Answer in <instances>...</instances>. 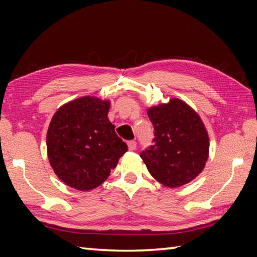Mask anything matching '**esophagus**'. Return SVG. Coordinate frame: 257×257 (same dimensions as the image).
Instances as JSON below:
<instances>
[{
	"mask_svg": "<svg viewBox=\"0 0 257 257\" xmlns=\"http://www.w3.org/2000/svg\"><path fill=\"white\" fill-rule=\"evenodd\" d=\"M128 147H129L130 151H135V150H136V147H137L136 141H129V142H128Z\"/></svg>",
	"mask_w": 257,
	"mask_h": 257,
	"instance_id": "obj_1",
	"label": "esophagus"
}]
</instances>
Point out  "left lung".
Wrapping results in <instances>:
<instances>
[{"label": "left lung", "instance_id": "1", "mask_svg": "<svg viewBox=\"0 0 257 257\" xmlns=\"http://www.w3.org/2000/svg\"><path fill=\"white\" fill-rule=\"evenodd\" d=\"M154 138L141 152L152 176L161 184L176 188L195 179L205 167L208 136L201 118L178 98L149 108Z\"/></svg>", "mask_w": 257, "mask_h": 257}]
</instances>
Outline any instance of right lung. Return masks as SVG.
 <instances>
[{"mask_svg": "<svg viewBox=\"0 0 257 257\" xmlns=\"http://www.w3.org/2000/svg\"><path fill=\"white\" fill-rule=\"evenodd\" d=\"M110 103L80 97L61 106L51 120L47 153L55 175L78 190L94 189L107 179L128 146L107 119Z\"/></svg>", "mask_w": 257, "mask_h": 257, "instance_id": "right-lung-1", "label": "right lung"}]
</instances>
